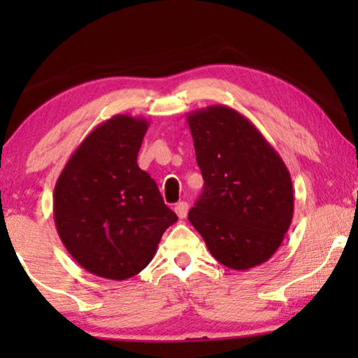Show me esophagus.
<instances>
[{
	"mask_svg": "<svg viewBox=\"0 0 358 358\" xmlns=\"http://www.w3.org/2000/svg\"><path fill=\"white\" fill-rule=\"evenodd\" d=\"M174 212H176V215H178V217H179L180 220L187 217V212H189V205H187V202H179V203L174 207Z\"/></svg>",
	"mask_w": 358,
	"mask_h": 358,
	"instance_id": "obj_1",
	"label": "esophagus"
}]
</instances>
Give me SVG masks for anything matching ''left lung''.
Wrapping results in <instances>:
<instances>
[{"label":"left lung","instance_id":"left-lung-1","mask_svg":"<svg viewBox=\"0 0 358 358\" xmlns=\"http://www.w3.org/2000/svg\"><path fill=\"white\" fill-rule=\"evenodd\" d=\"M203 192L189 212L220 264L248 271L268 261L293 218V185L280 155L228 106L187 114Z\"/></svg>","mask_w":358,"mask_h":358}]
</instances>
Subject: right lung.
Wrapping results in <instances>:
<instances>
[{"label": "right lung", "instance_id": "add662e5", "mask_svg": "<svg viewBox=\"0 0 358 358\" xmlns=\"http://www.w3.org/2000/svg\"><path fill=\"white\" fill-rule=\"evenodd\" d=\"M148 125L125 114L102 122L75 150L53 190L63 246L83 268L109 280L143 271L178 222L136 163Z\"/></svg>", "mask_w": 358, "mask_h": 358}]
</instances>
